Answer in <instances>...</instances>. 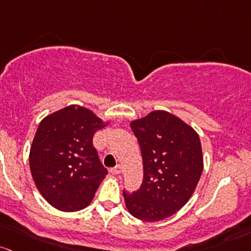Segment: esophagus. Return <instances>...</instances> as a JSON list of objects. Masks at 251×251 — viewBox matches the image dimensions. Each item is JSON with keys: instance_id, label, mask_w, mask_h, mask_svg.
<instances>
[{"instance_id": "esophagus-1", "label": "esophagus", "mask_w": 251, "mask_h": 251, "mask_svg": "<svg viewBox=\"0 0 251 251\" xmlns=\"http://www.w3.org/2000/svg\"><path fill=\"white\" fill-rule=\"evenodd\" d=\"M109 173L113 175H119L121 173V166L120 164H118V166H115L114 168H112V169H109Z\"/></svg>"}]
</instances>
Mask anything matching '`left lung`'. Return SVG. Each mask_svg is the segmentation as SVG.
Masks as SVG:
<instances>
[{"label":"left lung","instance_id":"8db88e82","mask_svg":"<svg viewBox=\"0 0 251 251\" xmlns=\"http://www.w3.org/2000/svg\"><path fill=\"white\" fill-rule=\"evenodd\" d=\"M142 151L144 176L139 189L124 191L126 207L144 222L173 216L192 197L202 173L200 138L191 126L166 111L131 123Z\"/></svg>","mask_w":251,"mask_h":251}]
</instances>
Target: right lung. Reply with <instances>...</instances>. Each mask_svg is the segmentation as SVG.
<instances>
[{
  "instance_id": "right-lung-1",
  "label": "right lung",
  "mask_w": 251,
  "mask_h": 251,
  "mask_svg": "<svg viewBox=\"0 0 251 251\" xmlns=\"http://www.w3.org/2000/svg\"><path fill=\"white\" fill-rule=\"evenodd\" d=\"M106 124L89 109L68 106L41 120L29 152V168L40 194L57 210L75 212L94 198L107 169L93 145Z\"/></svg>"
}]
</instances>
